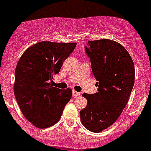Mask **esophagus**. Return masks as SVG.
<instances>
[{
  "mask_svg": "<svg viewBox=\"0 0 151 151\" xmlns=\"http://www.w3.org/2000/svg\"><path fill=\"white\" fill-rule=\"evenodd\" d=\"M80 94H80L79 92H77V91H73V97H77V96H79Z\"/></svg>",
  "mask_w": 151,
  "mask_h": 151,
  "instance_id": "esophagus-1",
  "label": "esophagus"
}]
</instances>
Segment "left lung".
Here are the masks:
<instances>
[{
    "mask_svg": "<svg viewBox=\"0 0 151 151\" xmlns=\"http://www.w3.org/2000/svg\"><path fill=\"white\" fill-rule=\"evenodd\" d=\"M85 47L98 92L84 93L87 106L80 111L82 125L92 132L107 129L118 119L129 101L134 83V66L126 49L115 41H88Z\"/></svg>",
    "mask_w": 151,
    "mask_h": 151,
    "instance_id": "obj_1",
    "label": "left lung"
}]
</instances>
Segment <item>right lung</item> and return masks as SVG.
<instances>
[{
    "mask_svg": "<svg viewBox=\"0 0 151 151\" xmlns=\"http://www.w3.org/2000/svg\"><path fill=\"white\" fill-rule=\"evenodd\" d=\"M76 43L40 41L28 47L17 63L14 95L23 116L38 129H46L60 120L73 91L51 85L65 60Z\"/></svg>",
    "mask_w": 151,
    "mask_h": 151,
    "instance_id": "add662e5",
    "label": "right lung"
}]
</instances>
